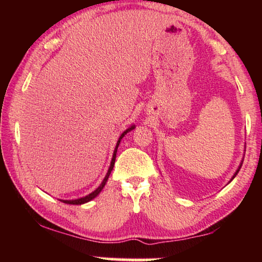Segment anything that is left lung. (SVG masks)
Returning a JSON list of instances; mask_svg holds the SVG:
<instances>
[{
  "label": "left lung",
  "instance_id": "obj_1",
  "mask_svg": "<svg viewBox=\"0 0 262 262\" xmlns=\"http://www.w3.org/2000/svg\"><path fill=\"white\" fill-rule=\"evenodd\" d=\"M241 166H242V164H241ZM239 168H241V167H239ZM239 168H238V169H237V171H236V173H235V175H234V177H232V179H234L235 177H236V174H237L238 173V170H239ZM232 179H231V180H232Z\"/></svg>",
  "mask_w": 262,
  "mask_h": 262
}]
</instances>
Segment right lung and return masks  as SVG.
<instances>
[{"mask_svg": "<svg viewBox=\"0 0 262 262\" xmlns=\"http://www.w3.org/2000/svg\"><path fill=\"white\" fill-rule=\"evenodd\" d=\"M135 128V126H131V127H128L126 131H124L123 134H121V136L119 137V139H118V142H117V146H116V149H114V152H113V157H112V162H111V166H110V169H108V171H107V174H106V177H105V179H103V181L101 182V185L99 186L98 188L95 189L94 192H92L91 194H88V195H85V196H83V198H80V199H75V200H60V202H63V203H66V204H73V205H81V204H84V203H88V202H91L92 199H94L96 195L99 194L100 192H101V189L103 188V186L106 185V182H107V180H108V177H110V174H111V171H112V169H113V167H114V162H116V155H117V149H118V146H119V143H120V141H121V138L124 137L125 135L127 134L128 131H131V130H134Z\"/></svg>", "mask_w": 262, "mask_h": 262, "instance_id": "right-lung-1", "label": "right lung"}]
</instances>
